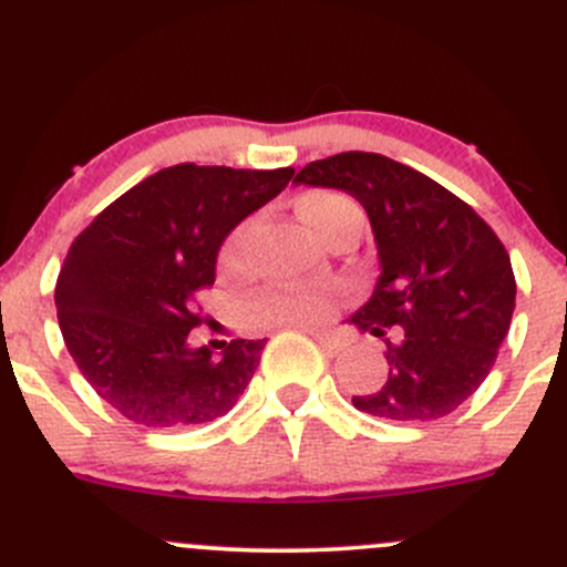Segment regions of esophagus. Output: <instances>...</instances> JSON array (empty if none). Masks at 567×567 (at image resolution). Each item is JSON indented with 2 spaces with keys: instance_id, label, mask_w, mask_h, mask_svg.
Segmentation results:
<instances>
[{
  "instance_id": "34e87169",
  "label": "esophagus",
  "mask_w": 567,
  "mask_h": 567,
  "mask_svg": "<svg viewBox=\"0 0 567 567\" xmlns=\"http://www.w3.org/2000/svg\"><path fill=\"white\" fill-rule=\"evenodd\" d=\"M312 337H315V342H318L323 350H329V353H342V350L348 348V342H344L342 337H333V333L312 331Z\"/></svg>"
}]
</instances>
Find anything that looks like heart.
Returning <instances> with one entry per match:
<instances>
[{
    "label": "heart",
    "mask_w": 567,
    "mask_h": 567,
    "mask_svg": "<svg viewBox=\"0 0 567 567\" xmlns=\"http://www.w3.org/2000/svg\"><path fill=\"white\" fill-rule=\"evenodd\" d=\"M355 204L339 193H307L296 200V212H299L301 223L312 230L315 236H323L337 219L353 212ZM249 236H252V223H241L238 228L225 238L223 249H219V266L225 271H236L244 264V252H247ZM339 288H268L258 299L249 301L247 315L252 326L258 329H274V326H296V329H307V326L326 323L331 318L333 309L339 303Z\"/></svg>",
    "instance_id": "obj_1"
}]
</instances>
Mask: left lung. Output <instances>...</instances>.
Segmentation results:
<instances>
[{
    "instance_id": "1",
    "label": "left lung",
    "mask_w": 567,
    "mask_h": 567,
    "mask_svg": "<svg viewBox=\"0 0 567 567\" xmlns=\"http://www.w3.org/2000/svg\"><path fill=\"white\" fill-rule=\"evenodd\" d=\"M293 184L353 195L378 244V285L350 323L383 339L389 378L355 408L396 424L454 413L511 329L516 279L503 241L443 184L383 154L315 159Z\"/></svg>"
}]
</instances>
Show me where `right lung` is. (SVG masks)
<instances>
[{
  "label": "right lung",
  "mask_w": 567,
  "mask_h": 567,
  "mask_svg": "<svg viewBox=\"0 0 567 567\" xmlns=\"http://www.w3.org/2000/svg\"><path fill=\"white\" fill-rule=\"evenodd\" d=\"M293 168L182 163L143 178L75 238L56 279V315L81 374L116 413L146 429L217 421L238 402L266 339L223 355L193 348L195 299L212 288L230 230L277 198Z\"/></svg>",
  "instance_id": "obj_1"
}]
</instances>
